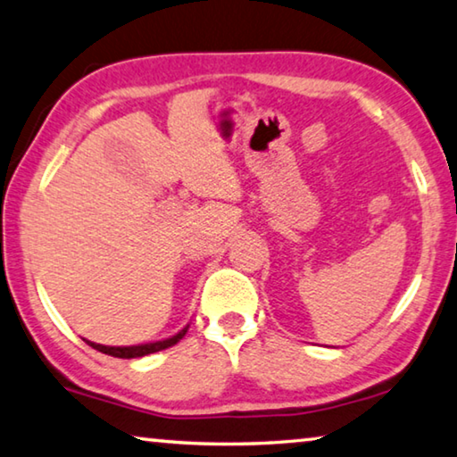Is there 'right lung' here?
<instances>
[{
    "mask_svg": "<svg viewBox=\"0 0 457 457\" xmlns=\"http://www.w3.org/2000/svg\"><path fill=\"white\" fill-rule=\"evenodd\" d=\"M188 326L187 328H182L179 335H174L172 338H166V340H158V343H147V345H135V346H106V345H96L92 343V340H86L87 345L92 346V349H96L100 353H104V355H111V357H119V359H135V357H145L149 353H158L168 349V346H172L179 343V340L187 335Z\"/></svg>",
    "mask_w": 457,
    "mask_h": 457,
    "instance_id": "add662e5",
    "label": "right lung"
}]
</instances>
